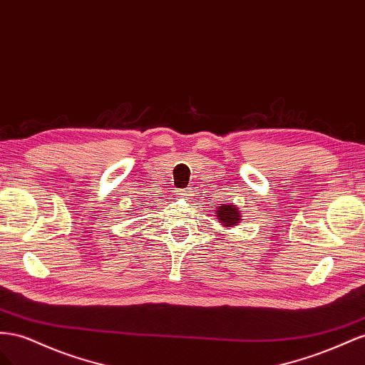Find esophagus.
<instances>
[{
	"label": "esophagus",
	"mask_w": 365,
	"mask_h": 365,
	"mask_svg": "<svg viewBox=\"0 0 365 365\" xmlns=\"http://www.w3.org/2000/svg\"><path fill=\"white\" fill-rule=\"evenodd\" d=\"M177 192H179V195H188V190H179Z\"/></svg>",
	"instance_id": "obj_1"
}]
</instances>
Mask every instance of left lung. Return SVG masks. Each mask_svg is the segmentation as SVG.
<instances>
[{"instance_id": "1", "label": "left lung", "mask_w": 365, "mask_h": 365, "mask_svg": "<svg viewBox=\"0 0 365 365\" xmlns=\"http://www.w3.org/2000/svg\"><path fill=\"white\" fill-rule=\"evenodd\" d=\"M217 220L220 222L223 226H235L237 223H240V211L237 210L234 205H222L217 207L215 211Z\"/></svg>"}]
</instances>
